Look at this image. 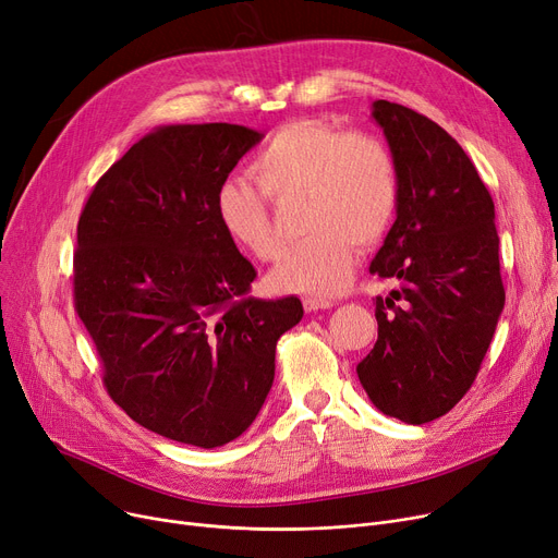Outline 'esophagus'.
<instances>
[{
    "label": "esophagus",
    "mask_w": 558,
    "mask_h": 558,
    "mask_svg": "<svg viewBox=\"0 0 558 558\" xmlns=\"http://www.w3.org/2000/svg\"><path fill=\"white\" fill-rule=\"evenodd\" d=\"M333 302L327 298H304V308L311 311H323V308H331Z\"/></svg>",
    "instance_id": "34e87169"
}]
</instances>
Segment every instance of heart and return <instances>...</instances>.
<instances>
[{
    "label": "heart",
    "instance_id": "heart-1",
    "mask_svg": "<svg viewBox=\"0 0 558 558\" xmlns=\"http://www.w3.org/2000/svg\"><path fill=\"white\" fill-rule=\"evenodd\" d=\"M250 181L229 179L216 193V214L229 241L258 260L283 250L268 197L283 204L304 199L302 231L272 272L279 290L338 295L354 272V245L367 250L388 231L397 197L395 156L369 134H344L325 120H295L279 126L250 166Z\"/></svg>",
    "mask_w": 558,
    "mask_h": 558
}]
</instances>
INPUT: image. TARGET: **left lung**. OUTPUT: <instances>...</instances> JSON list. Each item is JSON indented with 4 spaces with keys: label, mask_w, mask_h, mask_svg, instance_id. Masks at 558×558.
<instances>
[{
    "label": "left lung",
    "mask_w": 558,
    "mask_h": 558,
    "mask_svg": "<svg viewBox=\"0 0 558 558\" xmlns=\"http://www.w3.org/2000/svg\"><path fill=\"white\" fill-rule=\"evenodd\" d=\"M373 118L395 156L400 197L369 272L395 288L375 300L379 338L356 375L381 413L424 424L470 390L504 308L495 204L434 120L386 99Z\"/></svg>",
    "instance_id": "obj_1"
}]
</instances>
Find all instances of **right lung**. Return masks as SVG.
<instances>
[{
    "label": "right lung",
    "mask_w": 558,
    "mask_h": 558,
    "mask_svg": "<svg viewBox=\"0 0 558 558\" xmlns=\"http://www.w3.org/2000/svg\"><path fill=\"white\" fill-rule=\"evenodd\" d=\"M263 134L170 124L97 183L76 227L74 308L111 400L141 427L220 447L258 415L298 298L256 300L254 265L229 241L216 193Z\"/></svg>",
    "instance_id": "1"
}]
</instances>
